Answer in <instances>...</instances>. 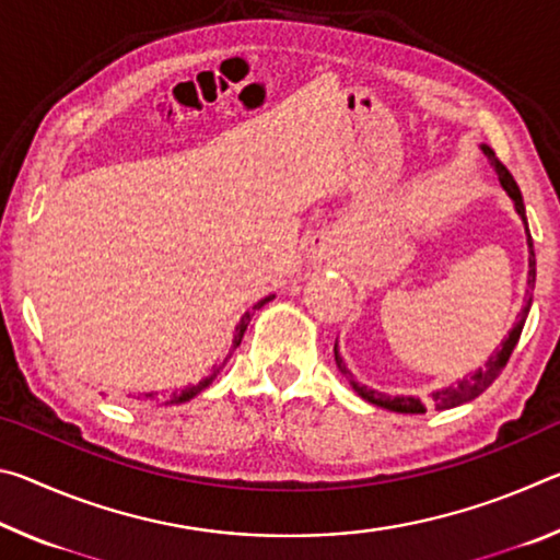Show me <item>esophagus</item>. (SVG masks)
<instances>
[{"label":"esophagus","mask_w":560,"mask_h":560,"mask_svg":"<svg viewBox=\"0 0 560 560\" xmlns=\"http://www.w3.org/2000/svg\"><path fill=\"white\" fill-rule=\"evenodd\" d=\"M306 254H308L311 261H328V259H334L336 246H334V242L328 240V236L320 234V236H314V240L308 242Z\"/></svg>","instance_id":"34e87169"}]
</instances>
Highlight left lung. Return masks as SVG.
Masks as SVG:
<instances>
[{"label":"left lung","mask_w":560,"mask_h":560,"mask_svg":"<svg viewBox=\"0 0 560 560\" xmlns=\"http://www.w3.org/2000/svg\"><path fill=\"white\" fill-rule=\"evenodd\" d=\"M481 150H485V155L489 158V163L494 165L501 187H504L506 195L511 197V200H514L516 212L521 214V220H524V224H526V236H528V289H534V283H536V254H534V240H530V234H528V222H526L524 200H521V189L516 185V179L511 177V173L504 167V163H501V160L494 155V150H491L489 145H481ZM528 308H530V299L524 303V308H521L516 326L511 328L509 338L504 340V343H501V350H497V353L489 358V363L485 368H479L477 373H474L471 377H464V381H459L457 385H450V387H444V390L432 393V400H434V407H438V410H450V407H457V405L469 402V400H474V397H479L491 383L497 381V377L501 375V371H504V368H506L511 353H514L516 343H518L521 330H524L526 316H528ZM334 350H336V363L340 368V373L350 375L346 371V365H343V358L338 355V348L336 346H334ZM350 385H353V390L360 397H363V400L373 402L377 407H385V410L402 412V415H422V412H428V407H424V402L420 400V397H400V395L390 397V395H385V393L368 390L365 385H358L355 381H350Z\"/></svg>","instance_id":"8db88e82"}]
</instances>
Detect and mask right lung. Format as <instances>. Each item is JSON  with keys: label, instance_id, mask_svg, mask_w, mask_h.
<instances>
[{"label": "right lung", "instance_id": "add662e5", "mask_svg": "<svg viewBox=\"0 0 560 560\" xmlns=\"http://www.w3.org/2000/svg\"><path fill=\"white\" fill-rule=\"evenodd\" d=\"M267 301H271V296L269 299H261L259 303H254V308L252 311H246V314L242 316V320H240V326H236V330H234V340H232V350H230V355L234 353V348H240V343H242V338H244V330H246V326H249V320H252V314L257 308H261L264 303ZM214 377V375H212ZM212 377H207V381H202V383H197V385H192V387H185L183 393H173L170 395V400H165V405H177V402H187V400H192V397L197 395V393H202L207 385L212 383ZM150 397V395H148Z\"/></svg>", "mask_w": 560, "mask_h": 560}]
</instances>
